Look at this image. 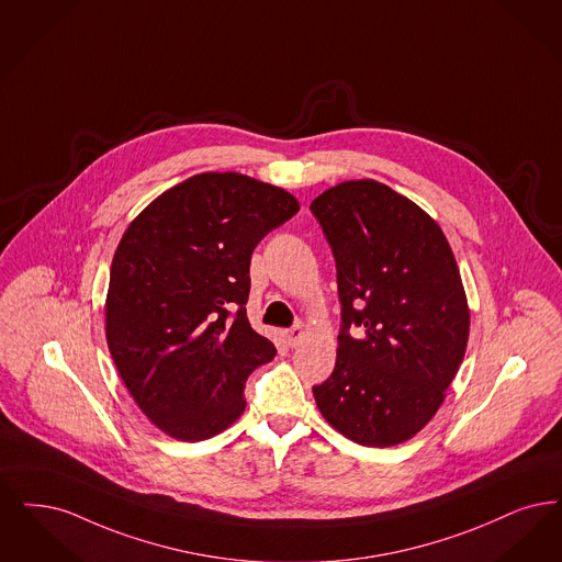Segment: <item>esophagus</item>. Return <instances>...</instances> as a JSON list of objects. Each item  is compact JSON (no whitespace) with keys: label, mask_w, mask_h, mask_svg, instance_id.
I'll return each mask as SVG.
<instances>
[{"label":"esophagus","mask_w":562,"mask_h":562,"mask_svg":"<svg viewBox=\"0 0 562 562\" xmlns=\"http://www.w3.org/2000/svg\"><path fill=\"white\" fill-rule=\"evenodd\" d=\"M284 337H286L289 347H296L305 338V330H303V326H292V328L284 333Z\"/></svg>","instance_id":"34e87169"}]
</instances>
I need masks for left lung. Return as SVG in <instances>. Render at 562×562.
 Returning a JSON list of instances; mask_svg holds the SVG:
<instances>
[{"instance_id":"left-lung-1","label":"left lung","mask_w":562,"mask_h":562,"mask_svg":"<svg viewBox=\"0 0 562 562\" xmlns=\"http://www.w3.org/2000/svg\"><path fill=\"white\" fill-rule=\"evenodd\" d=\"M310 209L340 299L337 363L315 384V404L360 446L404 443L443 404L467 351L471 314L453 252L435 220L379 181H342Z\"/></svg>"}]
</instances>
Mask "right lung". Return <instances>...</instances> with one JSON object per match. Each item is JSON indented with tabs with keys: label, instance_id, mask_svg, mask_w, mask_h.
<instances>
[{
	"label": "right lung",
	"instance_id": "right-lung-1",
	"mask_svg": "<svg viewBox=\"0 0 562 562\" xmlns=\"http://www.w3.org/2000/svg\"><path fill=\"white\" fill-rule=\"evenodd\" d=\"M299 202L240 173H201L150 202L111 266L106 340L135 404L202 441L245 412L248 374L276 356L247 317L250 255Z\"/></svg>",
	"mask_w": 562,
	"mask_h": 562
}]
</instances>
